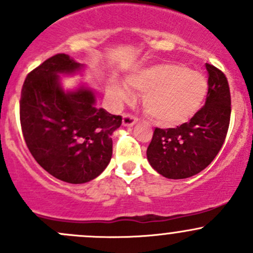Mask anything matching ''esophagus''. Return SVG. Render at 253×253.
<instances>
[{
	"instance_id": "obj_1",
	"label": "esophagus",
	"mask_w": 253,
	"mask_h": 253,
	"mask_svg": "<svg viewBox=\"0 0 253 253\" xmlns=\"http://www.w3.org/2000/svg\"><path fill=\"white\" fill-rule=\"evenodd\" d=\"M137 121H138V119L134 115L124 114V116H122V125L126 127L133 126L134 124H137Z\"/></svg>"
}]
</instances>
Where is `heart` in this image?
<instances>
[{"instance_id":"1","label":"heart","mask_w":253,"mask_h":253,"mask_svg":"<svg viewBox=\"0 0 253 253\" xmlns=\"http://www.w3.org/2000/svg\"><path fill=\"white\" fill-rule=\"evenodd\" d=\"M127 84L145 93V114L162 126H176L192 119L203 106L208 93V81L202 73L168 62L132 73L127 77ZM110 93L119 103L131 98L128 89L116 82L110 84Z\"/></svg>"}]
</instances>
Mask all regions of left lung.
<instances>
[{"label":"left lung","instance_id":"1","mask_svg":"<svg viewBox=\"0 0 253 253\" xmlns=\"http://www.w3.org/2000/svg\"><path fill=\"white\" fill-rule=\"evenodd\" d=\"M206 67L205 106L175 128H155L148 145V162L164 177L177 180L198 174L213 162L225 141L231 114L228 79L213 65L206 63Z\"/></svg>","mask_w":253,"mask_h":253}]
</instances>
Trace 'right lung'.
Here are the masks:
<instances>
[{"instance_id": "1", "label": "right lung", "mask_w": 253, "mask_h": 253, "mask_svg": "<svg viewBox=\"0 0 253 253\" xmlns=\"http://www.w3.org/2000/svg\"><path fill=\"white\" fill-rule=\"evenodd\" d=\"M83 67L57 53L25 78L19 115L23 137L38 164L53 177L84 183L98 177L110 163L112 133L122 117L96 108L95 93L79 86L65 91L58 75Z\"/></svg>"}]
</instances>
